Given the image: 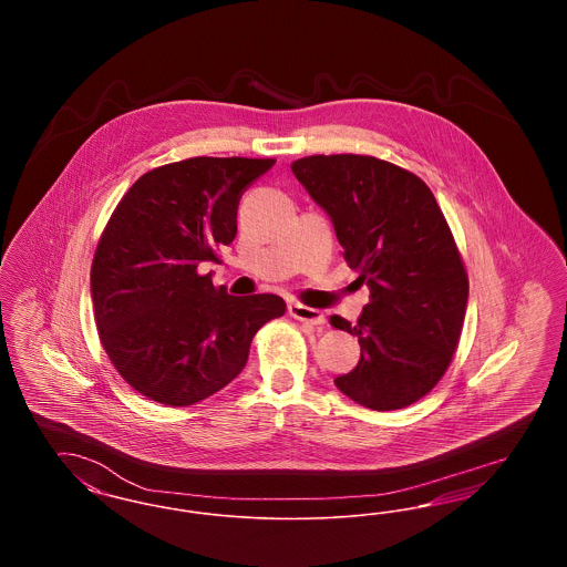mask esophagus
<instances>
[{"instance_id":"1","label":"esophagus","mask_w":567,"mask_h":567,"mask_svg":"<svg viewBox=\"0 0 567 567\" xmlns=\"http://www.w3.org/2000/svg\"><path fill=\"white\" fill-rule=\"evenodd\" d=\"M289 315L297 319V321H303V323L310 324H323L324 315L317 308H308L303 303H289Z\"/></svg>"}]
</instances>
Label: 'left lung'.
Returning <instances> with one entry per match:
<instances>
[{"label": "left lung", "instance_id": "1", "mask_svg": "<svg viewBox=\"0 0 567 567\" xmlns=\"http://www.w3.org/2000/svg\"><path fill=\"white\" fill-rule=\"evenodd\" d=\"M297 181L331 218L357 282L370 289L354 327L357 368L336 386L378 412L425 398L457 351L467 271L430 187L400 165L368 155H312L291 163Z\"/></svg>", "mask_w": 567, "mask_h": 567}]
</instances>
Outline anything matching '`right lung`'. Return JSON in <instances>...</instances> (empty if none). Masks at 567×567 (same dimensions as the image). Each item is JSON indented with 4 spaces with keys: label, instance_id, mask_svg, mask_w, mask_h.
<instances>
[{
    "label": "right lung",
    "instance_id": "add662e5",
    "mask_svg": "<svg viewBox=\"0 0 567 567\" xmlns=\"http://www.w3.org/2000/svg\"><path fill=\"white\" fill-rule=\"evenodd\" d=\"M274 159L193 157L140 176L97 243L91 297L102 347L144 398L190 405L238 377L264 324L285 315L271 293L227 296L202 268L236 238L244 190Z\"/></svg>",
    "mask_w": 567,
    "mask_h": 567
}]
</instances>
